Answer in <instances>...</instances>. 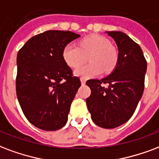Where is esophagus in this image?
<instances>
[{
	"mask_svg": "<svg viewBox=\"0 0 159 159\" xmlns=\"http://www.w3.org/2000/svg\"><path fill=\"white\" fill-rule=\"evenodd\" d=\"M81 82H82V85H84L85 83H86V79H84V78H81Z\"/></svg>",
	"mask_w": 159,
	"mask_h": 159,
	"instance_id": "34e87169",
	"label": "esophagus"
}]
</instances>
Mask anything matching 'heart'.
<instances>
[{
  "label": "heart",
  "mask_w": 159,
  "mask_h": 159,
  "mask_svg": "<svg viewBox=\"0 0 159 159\" xmlns=\"http://www.w3.org/2000/svg\"><path fill=\"white\" fill-rule=\"evenodd\" d=\"M91 64L80 67L75 70V74L82 78H89L101 74L111 72L118 61V52L116 47L111 44L107 38L102 36H88L77 45L68 43L63 48L62 57L69 66L77 67L86 60Z\"/></svg>",
  "instance_id": "heart-1"
}]
</instances>
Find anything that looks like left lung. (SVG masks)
I'll use <instances>...</instances> for the list:
<instances>
[{
	"mask_svg": "<svg viewBox=\"0 0 159 159\" xmlns=\"http://www.w3.org/2000/svg\"><path fill=\"white\" fill-rule=\"evenodd\" d=\"M107 34L117 46L118 61L109 76L87 81L91 95L86 102L95 124L114 128L128 122L136 110L143 93L147 61L141 47L128 35L117 31Z\"/></svg>",
	"mask_w": 159,
	"mask_h": 159,
	"instance_id": "left-lung-1",
	"label": "left lung"
}]
</instances>
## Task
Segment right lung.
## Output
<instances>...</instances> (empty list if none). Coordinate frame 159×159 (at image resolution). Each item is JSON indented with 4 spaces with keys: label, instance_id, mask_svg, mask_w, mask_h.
Returning a JSON list of instances; mask_svg holds the SVG:
<instances>
[{
    "label": "right lung",
    "instance_id": "1",
    "mask_svg": "<svg viewBox=\"0 0 159 159\" xmlns=\"http://www.w3.org/2000/svg\"><path fill=\"white\" fill-rule=\"evenodd\" d=\"M79 36L69 31H47L32 36L18 52L16 96L27 120L40 129L58 130L67 122L81 82L62 52Z\"/></svg>",
    "mask_w": 159,
    "mask_h": 159
}]
</instances>
